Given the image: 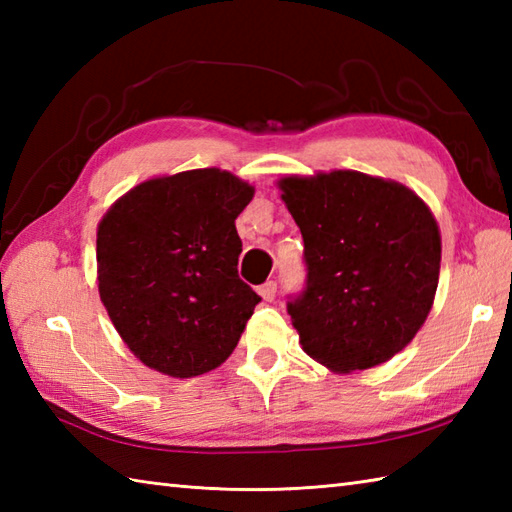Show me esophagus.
<instances>
[{
	"label": "esophagus",
	"instance_id": "esophagus-1",
	"mask_svg": "<svg viewBox=\"0 0 512 512\" xmlns=\"http://www.w3.org/2000/svg\"><path fill=\"white\" fill-rule=\"evenodd\" d=\"M259 297H262L264 301H273L275 295H277V284L275 281H266L264 286H259Z\"/></svg>",
	"mask_w": 512,
	"mask_h": 512
}]
</instances>
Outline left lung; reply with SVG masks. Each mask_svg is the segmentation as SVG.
<instances>
[{
    "mask_svg": "<svg viewBox=\"0 0 512 512\" xmlns=\"http://www.w3.org/2000/svg\"><path fill=\"white\" fill-rule=\"evenodd\" d=\"M303 235L308 286L288 303L299 343L336 374L387 363L436 299L442 239L416 191L334 169L277 180Z\"/></svg>",
    "mask_w": 512,
    "mask_h": 512,
    "instance_id": "left-lung-1",
    "label": "left lung"
}]
</instances>
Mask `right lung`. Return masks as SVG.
<instances>
[{
  "mask_svg": "<svg viewBox=\"0 0 512 512\" xmlns=\"http://www.w3.org/2000/svg\"><path fill=\"white\" fill-rule=\"evenodd\" d=\"M255 187L222 169L136 184L96 228V281L140 363L193 378L233 354L259 295L237 275L235 220Z\"/></svg>",
  "mask_w": 512,
  "mask_h": 512,
  "instance_id": "add662e5",
  "label": "right lung"
}]
</instances>
